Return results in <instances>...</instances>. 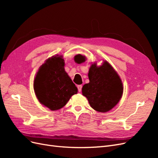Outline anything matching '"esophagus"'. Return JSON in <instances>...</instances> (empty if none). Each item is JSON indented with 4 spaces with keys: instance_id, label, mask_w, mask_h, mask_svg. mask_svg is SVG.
<instances>
[{
    "instance_id": "34e87169",
    "label": "esophagus",
    "mask_w": 158,
    "mask_h": 158,
    "mask_svg": "<svg viewBox=\"0 0 158 158\" xmlns=\"http://www.w3.org/2000/svg\"><path fill=\"white\" fill-rule=\"evenodd\" d=\"M77 87H78V92H81V91H82V85H78Z\"/></svg>"
}]
</instances>
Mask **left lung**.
Instances as JSON below:
<instances>
[{
	"label": "left lung",
	"instance_id": "left-lung-1",
	"mask_svg": "<svg viewBox=\"0 0 158 158\" xmlns=\"http://www.w3.org/2000/svg\"><path fill=\"white\" fill-rule=\"evenodd\" d=\"M85 59L81 55L74 56L77 63H83ZM88 78L89 82L84 84L82 89L83 95L95 111H110L118 103L123 92L122 81L117 72L107 61L100 66L94 63L89 68Z\"/></svg>",
	"mask_w": 158,
	"mask_h": 158
}]
</instances>
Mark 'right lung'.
<instances>
[{
	"mask_svg": "<svg viewBox=\"0 0 158 158\" xmlns=\"http://www.w3.org/2000/svg\"><path fill=\"white\" fill-rule=\"evenodd\" d=\"M62 56H53L41 66L33 82L39 102L51 111L63 107L78 89L64 70Z\"/></svg>",
	"mask_w": 158,
	"mask_h": 158,
	"instance_id": "obj_1",
	"label": "right lung"
}]
</instances>
